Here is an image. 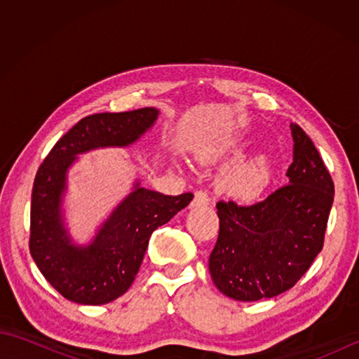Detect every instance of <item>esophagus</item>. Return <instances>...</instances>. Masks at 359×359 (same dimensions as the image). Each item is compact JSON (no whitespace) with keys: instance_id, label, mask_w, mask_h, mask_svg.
Masks as SVG:
<instances>
[{"instance_id":"esophagus-1","label":"esophagus","mask_w":359,"mask_h":359,"mask_svg":"<svg viewBox=\"0 0 359 359\" xmlns=\"http://www.w3.org/2000/svg\"><path fill=\"white\" fill-rule=\"evenodd\" d=\"M208 202H210V197L207 193L202 191V189L194 193V205H208Z\"/></svg>"}]
</instances>
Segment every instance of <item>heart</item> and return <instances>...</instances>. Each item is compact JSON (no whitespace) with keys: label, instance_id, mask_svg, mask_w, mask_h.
Segmentation results:
<instances>
[{"label":"heart","instance_id":"1","mask_svg":"<svg viewBox=\"0 0 359 359\" xmlns=\"http://www.w3.org/2000/svg\"><path fill=\"white\" fill-rule=\"evenodd\" d=\"M243 154L238 144H231L222 151L220 158L225 162H236ZM273 175V163L269 156L259 154L236 163L220 177L219 187L222 193L242 203H253L269 188Z\"/></svg>","mask_w":359,"mask_h":359}]
</instances>
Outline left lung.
I'll return each mask as SVG.
<instances>
[{
    "label": "left lung",
    "mask_w": 359,
    "mask_h": 359,
    "mask_svg": "<svg viewBox=\"0 0 359 359\" xmlns=\"http://www.w3.org/2000/svg\"><path fill=\"white\" fill-rule=\"evenodd\" d=\"M288 185L265 201L239 207L219 202V238L208 269L220 293L251 302L292 288L315 261L333 203L334 187L310 137L296 123Z\"/></svg>",
    "instance_id": "left-lung-1"
}]
</instances>
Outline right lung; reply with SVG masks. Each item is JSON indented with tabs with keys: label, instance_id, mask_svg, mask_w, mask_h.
<instances>
[{
	"label": "right lung",
	"instance_id": "right-lung-1",
	"mask_svg": "<svg viewBox=\"0 0 359 359\" xmlns=\"http://www.w3.org/2000/svg\"><path fill=\"white\" fill-rule=\"evenodd\" d=\"M158 114L156 108H142L85 117L55 143L38 168L29 248L46 280L66 299L102 306L126 293L152 231L193 201L191 193L165 196L143 188L135 179L131 191L102 220L89 242H75L67 226V175L79 156L103 148L133 147L156 125Z\"/></svg>",
	"mask_w": 359,
	"mask_h": 359
}]
</instances>
